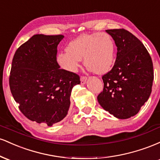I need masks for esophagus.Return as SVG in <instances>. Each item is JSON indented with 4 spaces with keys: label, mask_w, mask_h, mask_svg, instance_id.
<instances>
[{
    "label": "esophagus",
    "mask_w": 160,
    "mask_h": 160,
    "mask_svg": "<svg viewBox=\"0 0 160 160\" xmlns=\"http://www.w3.org/2000/svg\"><path fill=\"white\" fill-rule=\"evenodd\" d=\"M86 81H87V78L86 77H82L81 78H80V82H81V84H85Z\"/></svg>",
    "instance_id": "34e87169"
}]
</instances>
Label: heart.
<instances>
[{"label":"heart","instance_id":"heart-1","mask_svg":"<svg viewBox=\"0 0 160 160\" xmlns=\"http://www.w3.org/2000/svg\"><path fill=\"white\" fill-rule=\"evenodd\" d=\"M66 51L58 53L56 60L69 72L78 71L82 58L88 69L97 74H107L115 62V43L106 33L82 34L70 42Z\"/></svg>","mask_w":160,"mask_h":160}]
</instances>
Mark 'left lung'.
<instances>
[{
	"label": "left lung",
	"mask_w": 160,
	"mask_h": 160,
	"mask_svg": "<svg viewBox=\"0 0 160 160\" xmlns=\"http://www.w3.org/2000/svg\"><path fill=\"white\" fill-rule=\"evenodd\" d=\"M117 47L113 68L102 77L99 104L118 119L136 115L149 98L153 80L151 57L142 43L125 29L106 30Z\"/></svg>",
	"instance_id": "1"
}]
</instances>
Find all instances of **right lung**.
Wrapping results in <instances>:
<instances>
[{
  "instance_id": "add662e5",
  "label": "right lung",
  "mask_w": 160,
  "mask_h": 160,
  "mask_svg": "<svg viewBox=\"0 0 160 160\" xmlns=\"http://www.w3.org/2000/svg\"><path fill=\"white\" fill-rule=\"evenodd\" d=\"M63 35L35 34L20 46L12 62L10 88L28 119L48 126L67 116L71 91L80 77L60 69L57 47Z\"/></svg>"
}]
</instances>
